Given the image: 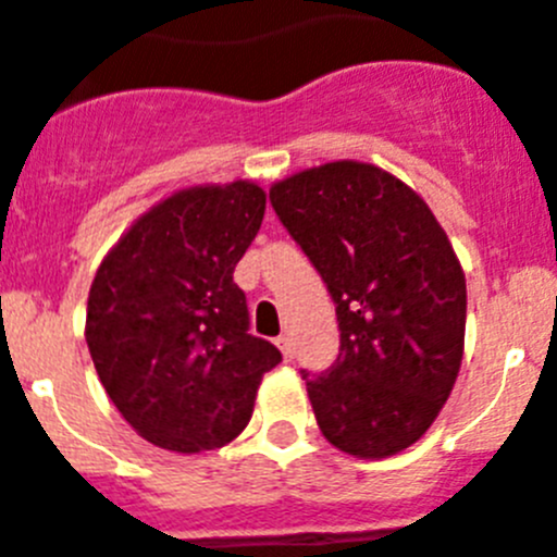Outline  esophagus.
<instances>
[{
	"instance_id": "1",
	"label": "esophagus",
	"mask_w": 557,
	"mask_h": 557,
	"mask_svg": "<svg viewBox=\"0 0 557 557\" xmlns=\"http://www.w3.org/2000/svg\"><path fill=\"white\" fill-rule=\"evenodd\" d=\"M277 348L283 350L285 361H290V359H294V343H290V337H288V334H280V337H277Z\"/></svg>"
}]
</instances>
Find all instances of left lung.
I'll use <instances>...</instances> for the list:
<instances>
[{
	"instance_id": "8db88e82",
	"label": "left lung",
	"mask_w": 557,
	"mask_h": 557,
	"mask_svg": "<svg viewBox=\"0 0 557 557\" xmlns=\"http://www.w3.org/2000/svg\"><path fill=\"white\" fill-rule=\"evenodd\" d=\"M326 283L339 323L329 370H301L329 444L397 455L449 399L466 343V274L428 203L386 171L326 163L269 190Z\"/></svg>"
}]
</instances>
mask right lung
Listing matches in <instances>:
<instances>
[{"label": "right lung", "mask_w": 557, "mask_h": 557, "mask_svg": "<svg viewBox=\"0 0 557 557\" xmlns=\"http://www.w3.org/2000/svg\"><path fill=\"white\" fill-rule=\"evenodd\" d=\"M252 182L174 193L116 242L95 274L86 345L129 428L169 451L220 449L247 428L283 354L250 334L234 269L261 228Z\"/></svg>", "instance_id": "right-lung-1"}]
</instances>
